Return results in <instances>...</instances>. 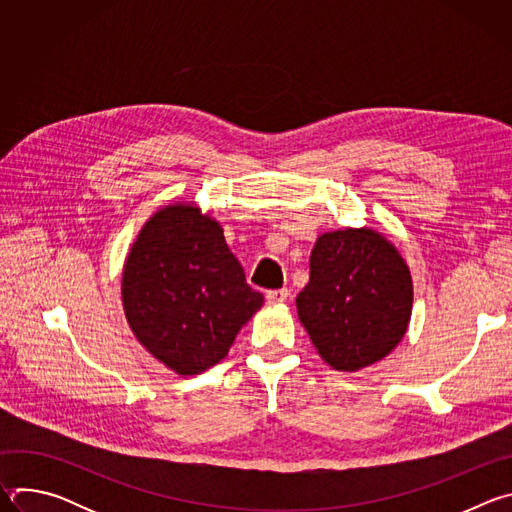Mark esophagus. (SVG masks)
Returning a JSON list of instances; mask_svg holds the SVG:
<instances>
[{
  "instance_id": "obj_1",
  "label": "esophagus",
  "mask_w": 512,
  "mask_h": 512,
  "mask_svg": "<svg viewBox=\"0 0 512 512\" xmlns=\"http://www.w3.org/2000/svg\"><path fill=\"white\" fill-rule=\"evenodd\" d=\"M287 298H289V291L287 289H271V291H267V302L271 306H279V304L287 302Z\"/></svg>"
}]
</instances>
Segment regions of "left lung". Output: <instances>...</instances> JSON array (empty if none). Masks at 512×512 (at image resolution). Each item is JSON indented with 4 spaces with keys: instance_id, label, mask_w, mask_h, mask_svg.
Here are the masks:
<instances>
[{
    "instance_id": "8db88e82",
    "label": "left lung",
    "mask_w": 512,
    "mask_h": 512,
    "mask_svg": "<svg viewBox=\"0 0 512 512\" xmlns=\"http://www.w3.org/2000/svg\"><path fill=\"white\" fill-rule=\"evenodd\" d=\"M298 318L334 371L356 373L389 356L413 310V279L399 249L377 229L346 227L318 237Z\"/></svg>"
}]
</instances>
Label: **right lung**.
Wrapping results in <instances>:
<instances>
[{"instance_id":"add662e5","label":"right lung","mask_w":512,"mask_h":512,"mask_svg":"<svg viewBox=\"0 0 512 512\" xmlns=\"http://www.w3.org/2000/svg\"><path fill=\"white\" fill-rule=\"evenodd\" d=\"M121 302L135 340L180 377L221 362L263 306L221 223L196 202L158 208L123 263Z\"/></svg>"}]
</instances>
